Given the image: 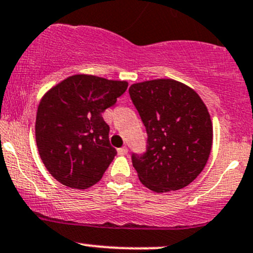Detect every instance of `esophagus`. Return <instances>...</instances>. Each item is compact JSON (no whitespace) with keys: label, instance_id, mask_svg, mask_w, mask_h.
<instances>
[{"label":"esophagus","instance_id":"obj_1","mask_svg":"<svg viewBox=\"0 0 253 253\" xmlns=\"http://www.w3.org/2000/svg\"><path fill=\"white\" fill-rule=\"evenodd\" d=\"M118 154L121 155V156H125V155L128 154V150H127L126 146H122V148L118 149Z\"/></svg>","mask_w":253,"mask_h":253}]
</instances>
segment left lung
Wrapping results in <instances>:
<instances>
[{"instance_id":"obj_1","label":"left lung","mask_w":253,"mask_h":253,"mask_svg":"<svg viewBox=\"0 0 253 253\" xmlns=\"http://www.w3.org/2000/svg\"><path fill=\"white\" fill-rule=\"evenodd\" d=\"M148 133L144 155H132L140 182L157 193L184 188L202 173L212 146V122L198 93L174 79L129 87Z\"/></svg>"}]
</instances>
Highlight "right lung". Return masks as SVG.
Here are the masks:
<instances>
[{
    "label": "right lung",
    "instance_id": "add662e5",
    "mask_svg": "<svg viewBox=\"0 0 253 253\" xmlns=\"http://www.w3.org/2000/svg\"><path fill=\"white\" fill-rule=\"evenodd\" d=\"M127 86L125 80L76 74L42 97L36 143L45 168L62 185L86 190L102 179L116 155L102 113Z\"/></svg>",
    "mask_w": 253,
    "mask_h": 253
}]
</instances>
